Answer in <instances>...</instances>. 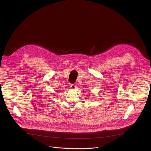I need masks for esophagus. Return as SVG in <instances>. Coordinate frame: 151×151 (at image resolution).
<instances>
[{"label": "esophagus", "mask_w": 151, "mask_h": 151, "mask_svg": "<svg viewBox=\"0 0 151 151\" xmlns=\"http://www.w3.org/2000/svg\"><path fill=\"white\" fill-rule=\"evenodd\" d=\"M76 85L75 83H72L70 85V87L72 89H75L76 88Z\"/></svg>", "instance_id": "34e87169"}]
</instances>
